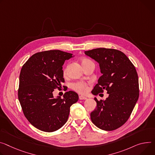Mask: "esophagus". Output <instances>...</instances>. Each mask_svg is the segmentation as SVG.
<instances>
[{
  "label": "esophagus",
  "instance_id": "obj_1",
  "mask_svg": "<svg viewBox=\"0 0 155 155\" xmlns=\"http://www.w3.org/2000/svg\"><path fill=\"white\" fill-rule=\"evenodd\" d=\"M87 97H85V96H81V95L79 96V100H87Z\"/></svg>",
  "mask_w": 155,
  "mask_h": 155
}]
</instances>
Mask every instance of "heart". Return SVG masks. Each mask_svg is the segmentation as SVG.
<instances>
[{
  "mask_svg": "<svg viewBox=\"0 0 155 155\" xmlns=\"http://www.w3.org/2000/svg\"><path fill=\"white\" fill-rule=\"evenodd\" d=\"M80 62H81V64L83 68H85L89 64L92 63V62L90 60H89L88 59L85 58H81L80 59ZM67 69H68V65L66 66L63 70L64 76H66L67 72ZM72 88L77 92L83 94V93H85L87 92V91L88 90V84L87 83L79 81V82H77V83L73 84Z\"/></svg>",
  "mask_w": 155,
  "mask_h": 155,
  "instance_id": "1",
  "label": "heart"
}]
</instances>
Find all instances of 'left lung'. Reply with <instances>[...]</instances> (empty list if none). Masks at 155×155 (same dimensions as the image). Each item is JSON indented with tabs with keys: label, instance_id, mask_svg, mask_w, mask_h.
Returning <instances> with one entry per match:
<instances>
[{
	"label": "left lung",
	"instance_id": "obj_1",
	"mask_svg": "<svg viewBox=\"0 0 155 155\" xmlns=\"http://www.w3.org/2000/svg\"><path fill=\"white\" fill-rule=\"evenodd\" d=\"M85 54L99 63L101 73L91 93L97 95L104 90L105 100H94L97 107L91 112L92 122L100 129L116 130L127 120L139 97L136 69L126 55L114 49L97 48Z\"/></svg>",
	"mask_w": 155,
	"mask_h": 155
}]
</instances>
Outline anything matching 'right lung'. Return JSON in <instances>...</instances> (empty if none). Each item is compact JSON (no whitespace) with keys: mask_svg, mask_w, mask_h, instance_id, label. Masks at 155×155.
Masks as SVG:
<instances>
[{"mask_svg":"<svg viewBox=\"0 0 155 155\" xmlns=\"http://www.w3.org/2000/svg\"><path fill=\"white\" fill-rule=\"evenodd\" d=\"M72 54L60 50L35 54L23 65L20 74L18 100L23 114L38 129L52 132L61 128L67 121L70 107L78 100L73 91L64 97H54V89L65 81L62 65Z\"/></svg>","mask_w":155,"mask_h":155,"instance_id":"right-lung-1","label":"right lung"}]
</instances>
